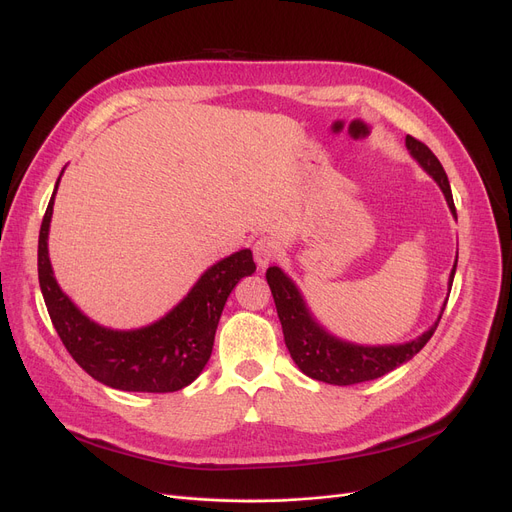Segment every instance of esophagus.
I'll return each mask as SVG.
<instances>
[{"label":"esophagus","mask_w":512,"mask_h":512,"mask_svg":"<svg viewBox=\"0 0 512 512\" xmlns=\"http://www.w3.org/2000/svg\"><path fill=\"white\" fill-rule=\"evenodd\" d=\"M253 255L259 270H265L278 257V245L272 238H259L253 247Z\"/></svg>","instance_id":"obj_1"}]
</instances>
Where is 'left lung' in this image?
Returning a JSON list of instances; mask_svg holds the SVG:
<instances>
[{
	"label": "left lung",
	"instance_id": "left-lung-1",
	"mask_svg": "<svg viewBox=\"0 0 512 512\" xmlns=\"http://www.w3.org/2000/svg\"><path fill=\"white\" fill-rule=\"evenodd\" d=\"M405 145L417 164L436 180V184L440 186V191L444 193V199L450 207V213L456 218L450 182H448V176L438 161V157L429 151L427 145L413 139L411 134H407ZM456 261H459V255H456L454 265L450 270L448 290L452 288ZM265 278L274 294V303H276L282 332H284V342H286V348H288L292 361L297 363V367L305 375H309V378H313L317 382L332 384V386H353V384L382 378V375L390 373L392 369L400 367L402 363L411 361L427 344V340L434 336L440 319H442L446 301H448V297H446V301L440 309V315L434 321V326H429V330H425L421 336H417L409 342L357 344V342L342 340L321 326L315 319V315L311 313L309 305L305 303L299 286L294 284V280L288 274H284L280 267H276V265L270 267Z\"/></svg>",
	"mask_w": 512,
	"mask_h": 512
}]
</instances>
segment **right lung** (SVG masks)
I'll use <instances>...</instances> for the list:
<instances>
[{"label":"right lung","mask_w":512,"mask_h":512,"mask_svg":"<svg viewBox=\"0 0 512 512\" xmlns=\"http://www.w3.org/2000/svg\"><path fill=\"white\" fill-rule=\"evenodd\" d=\"M60 178L39 232V286L68 353L91 378L124 392H176L193 384L211 357L230 292L255 272L251 249L213 263L186 297L153 324L137 330L105 328L80 311L53 276L47 238Z\"/></svg>","instance_id":"add662e5"}]
</instances>
